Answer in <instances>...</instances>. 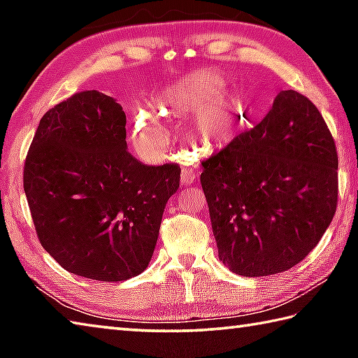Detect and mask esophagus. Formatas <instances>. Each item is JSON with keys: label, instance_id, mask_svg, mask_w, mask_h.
Masks as SVG:
<instances>
[{"label": "esophagus", "instance_id": "34e87169", "mask_svg": "<svg viewBox=\"0 0 358 358\" xmlns=\"http://www.w3.org/2000/svg\"><path fill=\"white\" fill-rule=\"evenodd\" d=\"M180 178L183 185H191V183H194V180H196V172H194L189 167H185V169H181Z\"/></svg>", "mask_w": 358, "mask_h": 358}]
</instances>
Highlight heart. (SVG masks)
<instances>
[{
  "label": "heart",
  "mask_w": 358,
  "mask_h": 358,
  "mask_svg": "<svg viewBox=\"0 0 358 358\" xmlns=\"http://www.w3.org/2000/svg\"><path fill=\"white\" fill-rule=\"evenodd\" d=\"M226 87L227 77L222 72L199 71L167 88L161 106L173 117H192V137L203 150L229 148L245 129L246 108L238 96ZM134 138L148 153L156 155L164 150L169 132L155 106H142L136 112Z\"/></svg>",
  "instance_id": "1"
}]
</instances>
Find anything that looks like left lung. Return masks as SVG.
I'll list each match as a JSON object with an SVG mask.
<instances>
[{
    "label": "left lung",
    "mask_w": 358,
    "mask_h": 358,
    "mask_svg": "<svg viewBox=\"0 0 358 358\" xmlns=\"http://www.w3.org/2000/svg\"><path fill=\"white\" fill-rule=\"evenodd\" d=\"M217 254L234 273L268 276L301 262L338 205L335 138L294 90L237 142L201 162Z\"/></svg>",
    "instance_id": "obj_1"
}]
</instances>
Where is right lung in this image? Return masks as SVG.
Masks as SVG:
<instances>
[{"label":"right lung","instance_id":"right-lung-1","mask_svg":"<svg viewBox=\"0 0 358 358\" xmlns=\"http://www.w3.org/2000/svg\"><path fill=\"white\" fill-rule=\"evenodd\" d=\"M180 172L138 162L123 107L87 90L41 118L23 187L42 248L71 273L112 282L148 266Z\"/></svg>","mask_w":358,"mask_h":358}]
</instances>
